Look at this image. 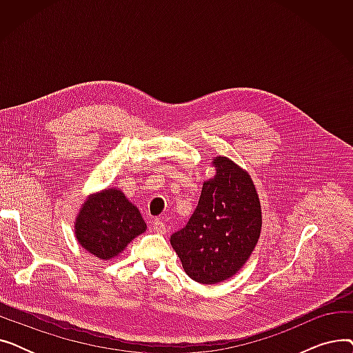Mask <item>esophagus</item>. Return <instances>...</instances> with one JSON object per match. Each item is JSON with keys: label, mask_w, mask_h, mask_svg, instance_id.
Segmentation results:
<instances>
[{"label": "esophagus", "mask_w": 353, "mask_h": 353, "mask_svg": "<svg viewBox=\"0 0 353 353\" xmlns=\"http://www.w3.org/2000/svg\"><path fill=\"white\" fill-rule=\"evenodd\" d=\"M152 230L159 233V234H164L165 233V226L160 219H154L153 223H152Z\"/></svg>", "instance_id": "1"}]
</instances>
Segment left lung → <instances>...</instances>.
I'll use <instances>...</instances> for the list:
<instances>
[{"mask_svg":"<svg viewBox=\"0 0 353 353\" xmlns=\"http://www.w3.org/2000/svg\"><path fill=\"white\" fill-rule=\"evenodd\" d=\"M214 176L203 183L188 225L170 237L184 272L203 285L233 277L248 262L262 230V208L254 183L225 156L212 161Z\"/></svg>","mask_w":353,"mask_h":353,"instance_id":"left-lung-1","label":"left lung"}]
</instances>
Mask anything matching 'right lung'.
<instances>
[{
  "label": "right lung",
  "instance_id": "1",
  "mask_svg": "<svg viewBox=\"0 0 353 353\" xmlns=\"http://www.w3.org/2000/svg\"><path fill=\"white\" fill-rule=\"evenodd\" d=\"M145 229L140 210L119 188L90 194L74 221L77 242L100 261L117 257Z\"/></svg>",
  "mask_w": 353,
  "mask_h": 353
}]
</instances>
